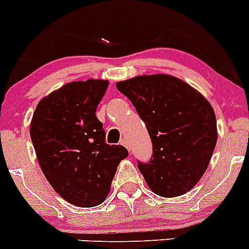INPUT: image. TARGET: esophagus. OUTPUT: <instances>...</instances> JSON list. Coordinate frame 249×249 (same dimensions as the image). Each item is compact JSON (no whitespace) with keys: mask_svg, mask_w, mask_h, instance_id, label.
Returning <instances> with one entry per match:
<instances>
[{"mask_svg":"<svg viewBox=\"0 0 249 249\" xmlns=\"http://www.w3.org/2000/svg\"><path fill=\"white\" fill-rule=\"evenodd\" d=\"M120 143H122L123 146H125V147L127 148V150L130 151V145H129V141H127L126 138H123L122 140H120Z\"/></svg>","mask_w":249,"mask_h":249,"instance_id":"1","label":"esophagus"}]
</instances>
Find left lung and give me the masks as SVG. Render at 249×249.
I'll list each match as a JSON object with an SVG mask.
<instances>
[{"label":"left lung","mask_w":249,"mask_h":249,"mask_svg":"<svg viewBox=\"0 0 249 249\" xmlns=\"http://www.w3.org/2000/svg\"><path fill=\"white\" fill-rule=\"evenodd\" d=\"M146 125L152 156L138 168L152 192L172 198L200 180L217 141L213 107L196 89L168 75L138 76L117 83Z\"/></svg>","instance_id":"left-lung-1"}]
</instances>
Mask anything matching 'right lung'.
<instances>
[{"label":"right lung","mask_w":249,"mask_h":249,"mask_svg":"<svg viewBox=\"0 0 249 249\" xmlns=\"http://www.w3.org/2000/svg\"><path fill=\"white\" fill-rule=\"evenodd\" d=\"M108 81L87 80L62 86L36 106L30 124L40 168L55 192L80 208L106 200L127 150L108 145L97 107Z\"/></svg>","instance_id":"1"}]
</instances>
